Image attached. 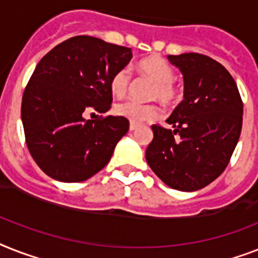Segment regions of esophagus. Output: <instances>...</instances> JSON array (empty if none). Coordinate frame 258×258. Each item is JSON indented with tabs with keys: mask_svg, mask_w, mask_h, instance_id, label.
<instances>
[{
	"mask_svg": "<svg viewBox=\"0 0 258 258\" xmlns=\"http://www.w3.org/2000/svg\"><path fill=\"white\" fill-rule=\"evenodd\" d=\"M138 127H139V124H136V123H130V131H135Z\"/></svg>",
	"mask_w": 258,
	"mask_h": 258,
	"instance_id": "obj_1",
	"label": "esophagus"
}]
</instances>
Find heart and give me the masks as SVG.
Returning <instances> with one entry per match:
<instances>
[{
    "label": "heart",
    "mask_w": 258,
    "mask_h": 258,
    "mask_svg": "<svg viewBox=\"0 0 258 258\" xmlns=\"http://www.w3.org/2000/svg\"><path fill=\"white\" fill-rule=\"evenodd\" d=\"M136 69L140 74L147 77L155 85L151 90V98L159 99L165 106L175 104L181 98L179 87L175 85V70L171 64L160 56H148L139 60ZM130 74L125 69H119L111 75L108 86L111 94L116 98H123L128 93ZM115 114L128 119L131 123H143L154 120L159 116L160 110L154 103H138L134 100H127L115 106Z\"/></svg>",
    "instance_id": "obj_1"
}]
</instances>
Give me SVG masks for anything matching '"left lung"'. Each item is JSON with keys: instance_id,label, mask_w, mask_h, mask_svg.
Returning a JSON list of instances; mask_svg holds the SVG:
<instances>
[{"instance_id": "1", "label": "left lung", "mask_w": 258, "mask_h": 258, "mask_svg": "<svg viewBox=\"0 0 258 258\" xmlns=\"http://www.w3.org/2000/svg\"><path fill=\"white\" fill-rule=\"evenodd\" d=\"M184 75V100L167 122L152 124L146 151L151 169L168 187L204 188L224 172L241 134L242 100L229 71L199 53L168 55Z\"/></svg>"}]
</instances>
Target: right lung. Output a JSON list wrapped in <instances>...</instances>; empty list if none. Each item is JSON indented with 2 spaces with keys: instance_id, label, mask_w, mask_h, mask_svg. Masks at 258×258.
I'll use <instances>...</instances> for the list:
<instances>
[{
  "instance_id": "add662e5",
  "label": "right lung",
  "mask_w": 258,
  "mask_h": 258,
  "mask_svg": "<svg viewBox=\"0 0 258 258\" xmlns=\"http://www.w3.org/2000/svg\"><path fill=\"white\" fill-rule=\"evenodd\" d=\"M131 58L130 47L77 35L39 60L25 87L21 118L27 150L46 175L78 183L110 162L128 119L86 114L110 110L111 75Z\"/></svg>"
}]
</instances>
